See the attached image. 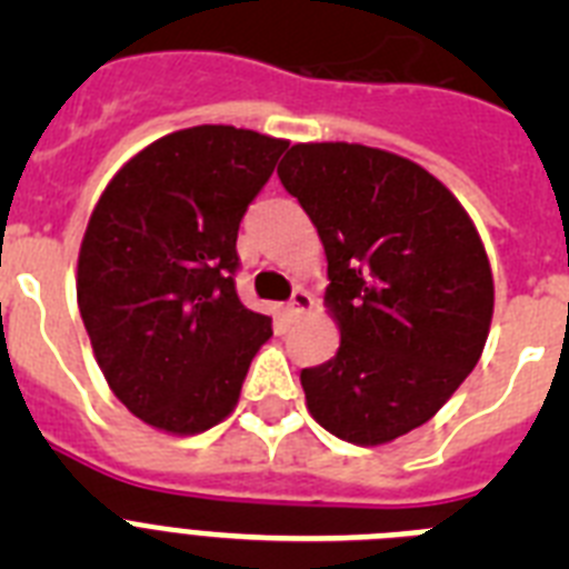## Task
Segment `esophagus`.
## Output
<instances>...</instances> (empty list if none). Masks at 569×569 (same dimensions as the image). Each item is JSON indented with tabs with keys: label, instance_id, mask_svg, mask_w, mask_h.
I'll use <instances>...</instances> for the list:
<instances>
[{
	"label": "esophagus",
	"instance_id": "esophagus-1",
	"mask_svg": "<svg viewBox=\"0 0 569 569\" xmlns=\"http://www.w3.org/2000/svg\"><path fill=\"white\" fill-rule=\"evenodd\" d=\"M310 308H313V299H310L308 290L296 288L293 296H290V301H288V316H290V319H299V316L308 313Z\"/></svg>",
	"mask_w": 569,
	"mask_h": 569
}]
</instances>
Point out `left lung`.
<instances>
[{
  "label": "left lung",
  "instance_id": "8db88e82",
  "mask_svg": "<svg viewBox=\"0 0 569 569\" xmlns=\"http://www.w3.org/2000/svg\"><path fill=\"white\" fill-rule=\"evenodd\" d=\"M279 179L319 230L341 330L333 359L301 370L310 413L353 445L399 439L439 413L485 350V244L436 176L387 150L293 144Z\"/></svg>",
  "mask_w": 569,
  "mask_h": 569
}]
</instances>
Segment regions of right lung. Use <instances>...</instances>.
Segmentation results:
<instances>
[{
    "instance_id": "obj_1",
    "label": "right lung",
    "mask_w": 569,
    "mask_h": 569,
    "mask_svg": "<svg viewBox=\"0 0 569 569\" xmlns=\"http://www.w3.org/2000/svg\"><path fill=\"white\" fill-rule=\"evenodd\" d=\"M284 148L230 124L176 130L136 153L90 216L79 313L110 390L144 425H219L273 336L236 293V239Z\"/></svg>"
}]
</instances>
